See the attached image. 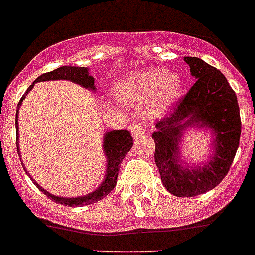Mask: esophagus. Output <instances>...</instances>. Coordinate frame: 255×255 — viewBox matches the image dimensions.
Here are the masks:
<instances>
[{
	"label": "esophagus",
	"instance_id": "1",
	"mask_svg": "<svg viewBox=\"0 0 255 255\" xmlns=\"http://www.w3.org/2000/svg\"><path fill=\"white\" fill-rule=\"evenodd\" d=\"M130 130H131V135L134 139H137V137H140L141 135L145 134V126L141 125V124H134V125L130 126Z\"/></svg>",
	"mask_w": 255,
	"mask_h": 255
}]
</instances>
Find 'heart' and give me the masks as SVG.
<instances>
[{
    "mask_svg": "<svg viewBox=\"0 0 255 255\" xmlns=\"http://www.w3.org/2000/svg\"><path fill=\"white\" fill-rule=\"evenodd\" d=\"M183 82L177 73L165 68H149L129 74L118 85V93L123 101L135 104L151 97V106L165 110L181 96Z\"/></svg>",
    "mask_w": 255,
    "mask_h": 255,
    "instance_id": "1",
    "label": "heart"
}]
</instances>
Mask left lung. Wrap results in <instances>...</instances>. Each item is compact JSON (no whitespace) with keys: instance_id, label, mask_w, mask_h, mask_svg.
Returning <instances> with one entry per match:
<instances>
[{"instance_id":"1","label":"left lung","mask_w":255,"mask_h":255,"mask_svg":"<svg viewBox=\"0 0 255 255\" xmlns=\"http://www.w3.org/2000/svg\"><path fill=\"white\" fill-rule=\"evenodd\" d=\"M183 59L190 65L195 85L173 111L155 121L151 137L163 186L177 197H193L225 178L239 146L242 123L237 95L225 76L200 58ZM191 127L212 132L213 153L197 165L184 162L180 156L184 132Z\"/></svg>"}]
</instances>
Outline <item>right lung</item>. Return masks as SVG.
Instances as JSON below:
<instances>
[{
    "label": "right lung",
    "instance_id": "right-lung-1",
    "mask_svg": "<svg viewBox=\"0 0 255 255\" xmlns=\"http://www.w3.org/2000/svg\"><path fill=\"white\" fill-rule=\"evenodd\" d=\"M71 81L76 85H79L81 87L86 88V90H90L92 92L96 91L95 86V78L90 74L88 68L85 67H72V65H63L59 68L54 69V71L48 72V73H44L41 76L37 77L32 85L30 86L26 90L25 95L21 97L20 102L17 105V111H16V143H17V153L20 156V149H18V109H20L21 104L26 99L27 93L32 90V87L35 86V83L37 82H46V81ZM102 149H104V153L106 155V173H105L104 181L101 182L97 188H96L93 192L87 193V195L78 196V197H60V196L51 195L50 192H48L46 190H44L43 187L39 183L35 182L34 178H31V176L29 174V172L26 170V168L24 167V163H22V167H24L25 172H26L27 176L30 177L32 182H34L35 186L44 193V195L48 196L50 200H53L57 204L65 205V206H85V205H91L96 201H100L105 197V196L109 195L112 191V188L116 186V179H118L119 169H120V164L123 162V159L125 158V155L130 151L132 146V137L130 135V132L128 130H112V131H106L104 134V140H102Z\"/></svg>",
    "mask_w": 255,
    "mask_h": 255
}]
</instances>
